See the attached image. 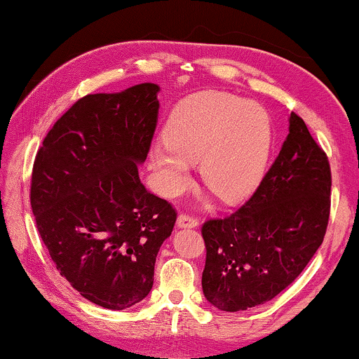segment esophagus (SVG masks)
I'll return each instance as SVG.
<instances>
[{
	"mask_svg": "<svg viewBox=\"0 0 359 359\" xmlns=\"http://www.w3.org/2000/svg\"><path fill=\"white\" fill-rule=\"evenodd\" d=\"M176 224H178V227H198L199 225V219L194 217L193 214H180L178 215V220H176Z\"/></svg>",
	"mask_w": 359,
	"mask_h": 359,
	"instance_id": "1",
	"label": "esophagus"
}]
</instances>
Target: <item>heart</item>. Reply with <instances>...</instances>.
I'll list each match as a JSON object with an SVG mask.
<instances>
[{
	"label": "heart",
	"instance_id": "heart-1",
	"mask_svg": "<svg viewBox=\"0 0 359 359\" xmlns=\"http://www.w3.org/2000/svg\"><path fill=\"white\" fill-rule=\"evenodd\" d=\"M163 144L150 161L168 194L191 183L189 163H201L208 188L227 203L248 198L262 183L273 149L271 117L263 106L222 91L184 97L171 111Z\"/></svg>",
	"mask_w": 359,
	"mask_h": 359
}]
</instances>
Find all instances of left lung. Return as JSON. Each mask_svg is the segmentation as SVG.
I'll return each mask as SVG.
<instances>
[{
  "mask_svg": "<svg viewBox=\"0 0 359 359\" xmlns=\"http://www.w3.org/2000/svg\"><path fill=\"white\" fill-rule=\"evenodd\" d=\"M330 193L328 156L291 112L287 139L252 198L201 227L205 299L219 311H247L296 281L325 237Z\"/></svg>",
  "mask_w": 359,
  "mask_h": 359,
  "instance_id": "1",
  "label": "left lung"
}]
</instances>
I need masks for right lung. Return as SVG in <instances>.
Listing matches in <instances>:
<instances>
[{
	"mask_svg": "<svg viewBox=\"0 0 359 359\" xmlns=\"http://www.w3.org/2000/svg\"><path fill=\"white\" fill-rule=\"evenodd\" d=\"M158 90L142 83L83 96L48 130L32 166L31 208L48 255L83 297L111 311L150 292L178 215L137 170L156 129Z\"/></svg>",
	"mask_w": 359,
	"mask_h": 359,
	"instance_id": "obj_1",
	"label": "right lung"
}]
</instances>
